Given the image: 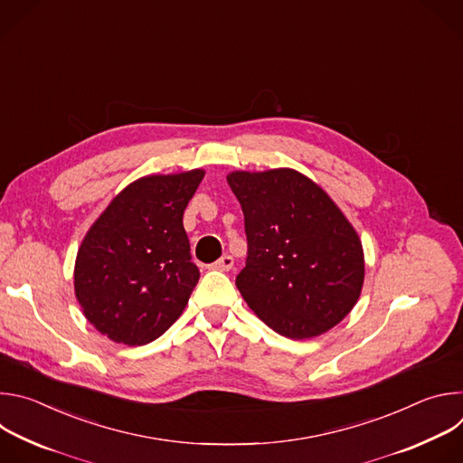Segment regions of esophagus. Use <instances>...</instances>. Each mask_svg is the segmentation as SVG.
I'll return each instance as SVG.
<instances>
[{"label":"esophagus","instance_id":"obj_1","mask_svg":"<svg viewBox=\"0 0 463 463\" xmlns=\"http://www.w3.org/2000/svg\"><path fill=\"white\" fill-rule=\"evenodd\" d=\"M232 266H234L232 256L225 254V256H222L218 261L213 263L211 269H216V271H229V269H232Z\"/></svg>","mask_w":463,"mask_h":463}]
</instances>
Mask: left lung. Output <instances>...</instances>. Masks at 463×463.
<instances>
[{"label":"left lung","instance_id":"1","mask_svg":"<svg viewBox=\"0 0 463 463\" xmlns=\"http://www.w3.org/2000/svg\"><path fill=\"white\" fill-rule=\"evenodd\" d=\"M243 211L245 268L236 288L277 334L311 339L339 324L364 282L361 240L317 183L291 168L231 172Z\"/></svg>","mask_w":463,"mask_h":463}]
</instances>
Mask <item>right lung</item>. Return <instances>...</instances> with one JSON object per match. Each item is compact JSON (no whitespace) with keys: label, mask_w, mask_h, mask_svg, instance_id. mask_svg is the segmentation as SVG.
I'll return each mask as SVG.
<instances>
[{"label":"right lung","mask_w":463,"mask_h":463,"mask_svg":"<svg viewBox=\"0 0 463 463\" xmlns=\"http://www.w3.org/2000/svg\"><path fill=\"white\" fill-rule=\"evenodd\" d=\"M203 175L195 168L129 183L84 236L75 295L108 339L148 345L188 304L200 269L190 260L183 213Z\"/></svg>","instance_id":"right-lung-1"}]
</instances>
